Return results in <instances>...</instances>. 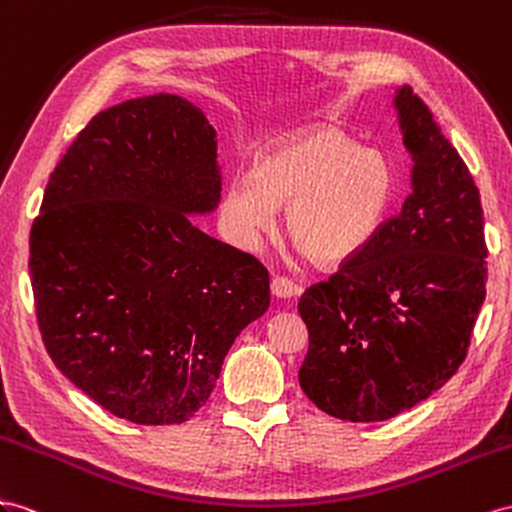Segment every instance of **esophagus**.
<instances>
[{
  "label": "esophagus",
  "mask_w": 512,
  "mask_h": 512,
  "mask_svg": "<svg viewBox=\"0 0 512 512\" xmlns=\"http://www.w3.org/2000/svg\"><path fill=\"white\" fill-rule=\"evenodd\" d=\"M270 292L274 298H281V300H287V298H294L300 294V287L296 283H292L290 279H283V277H274L272 283H270Z\"/></svg>",
  "instance_id": "34e87169"
}]
</instances>
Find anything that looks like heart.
Returning a JSON list of instances; mask_svg holds the SVG:
<instances>
[{"label": "heart", "instance_id": "1", "mask_svg": "<svg viewBox=\"0 0 512 512\" xmlns=\"http://www.w3.org/2000/svg\"><path fill=\"white\" fill-rule=\"evenodd\" d=\"M396 173L383 153L361 149L335 127H309L259 155L251 175L231 179L222 209L242 244L277 225L324 266L346 264L368 248L391 216Z\"/></svg>", "mask_w": 512, "mask_h": 512}]
</instances>
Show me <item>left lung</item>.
Instances as JSON below:
<instances>
[{"instance_id": "left-lung-1", "label": "left lung", "mask_w": 512, "mask_h": 512, "mask_svg": "<svg viewBox=\"0 0 512 512\" xmlns=\"http://www.w3.org/2000/svg\"><path fill=\"white\" fill-rule=\"evenodd\" d=\"M391 97L411 194L363 253L298 303L309 331L300 389L346 422H385L448 383L487 292L476 183L424 101L409 86Z\"/></svg>"}]
</instances>
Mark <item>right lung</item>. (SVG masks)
I'll list each match as a JSON object with an SVG mask.
<instances>
[{
	"instance_id": "obj_1",
	"label": "right lung",
	"mask_w": 512,
	"mask_h": 512,
	"mask_svg": "<svg viewBox=\"0 0 512 512\" xmlns=\"http://www.w3.org/2000/svg\"><path fill=\"white\" fill-rule=\"evenodd\" d=\"M220 190L216 129L177 95L99 112L51 173L30 233L38 326L56 368L127 422L190 419L270 307L268 270L192 225Z\"/></svg>"
}]
</instances>
